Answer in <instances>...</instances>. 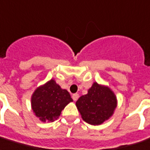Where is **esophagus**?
I'll use <instances>...</instances> for the list:
<instances>
[{
    "label": "esophagus",
    "mask_w": 150,
    "mask_h": 150,
    "mask_svg": "<svg viewBox=\"0 0 150 150\" xmlns=\"http://www.w3.org/2000/svg\"><path fill=\"white\" fill-rule=\"evenodd\" d=\"M72 98H73V100H75V101H76V100H78V98H79V94H77V93L73 94V95H72Z\"/></svg>",
    "instance_id": "esophagus-1"
}]
</instances>
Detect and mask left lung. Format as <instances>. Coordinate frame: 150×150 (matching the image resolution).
<instances>
[{"instance_id": "1", "label": "left lung", "mask_w": 150, "mask_h": 150, "mask_svg": "<svg viewBox=\"0 0 150 150\" xmlns=\"http://www.w3.org/2000/svg\"><path fill=\"white\" fill-rule=\"evenodd\" d=\"M75 105L83 120L96 126L111 118L118 100L110 87L94 82L88 93L79 97Z\"/></svg>"}]
</instances>
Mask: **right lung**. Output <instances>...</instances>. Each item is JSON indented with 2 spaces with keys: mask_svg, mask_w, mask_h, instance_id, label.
Here are the masks:
<instances>
[{
  "mask_svg": "<svg viewBox=\"0 0 150 150\" xmlns=\"http://www.w3.org/2000/svg\"><path fill=\"white\" fill-rule=\"evenodd\" d=\"M71 101L73 100L67 90L62 89L55 79H51L33 92L31 110L40 121L52 122L59 118L62 110Z\"/></svg>",
  "mask_w": 150,
  "mask_h": 150,
  "instance_id": "add662e5",
  "label": "right lung"
}]
</instances>
